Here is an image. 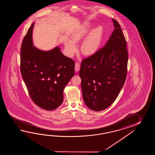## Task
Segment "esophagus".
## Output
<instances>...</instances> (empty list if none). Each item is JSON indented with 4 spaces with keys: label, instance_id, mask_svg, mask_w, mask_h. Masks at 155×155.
<instances>
[{
    "label": "esophagus",
    "instance_id": "34e87169",
    "mask_svg": "<svg viewBox=\"0 0 155 155\" xmlns=\"http://www.w3.org/2000/svg\"><path fill=\"white\" fill-rule=\"evenodd\" d=\"M80 69V65L79 63H75V71H79Z\"/></svg>",
    "mask_w": 155,
    "mask_h": 155
}]
</instances>
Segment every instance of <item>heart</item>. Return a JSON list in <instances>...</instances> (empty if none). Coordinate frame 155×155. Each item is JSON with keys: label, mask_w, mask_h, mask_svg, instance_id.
I'll list each match as a JSON object with an SVG mask.
<instances>
[{"label": "heart", "mask_w": 155, "mask_h": 155, "mask_svg": "<svg viewBox=\"0 0 155 155\" xmlns=\"http://www.w3.org/2000/svg\"><path fill=\"white\" fill-rule=\"evenodd\" d=\"M90 30L89 24L84 23L76 30L73 34V40L68 39L65 42L66 53L69 56H72L76 53L78 47L75 42L78 41L84 38L88 34ZM102 29L99 27L93 30L84 41L81 46V51L85 55H91L95 53L98 49L101 41Z\"/></svg>", "instance_id": "obj_1"}]
</instances>
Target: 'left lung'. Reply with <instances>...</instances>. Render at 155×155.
<instances>
[{"mask_svg":"<svg viewBox=\"0 0 155 155\" xmlns=\"http://www.w3.org/2000/svg\"><path fill=\"white\" fill-rule=\"evenodd\" d=\"M112 20L115 29L109 40L82 60L79 71L84 101L95 111L105 110L115 101L127 76V44L119 23Z\"/></svg>","mask_w":155,"mask_h":155,"instance_id":"obj_1","label":"left lung"}]
</instances>
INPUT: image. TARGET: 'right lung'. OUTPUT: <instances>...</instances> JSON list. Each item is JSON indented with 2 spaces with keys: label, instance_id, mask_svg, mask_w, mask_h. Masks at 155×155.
<instances>
[{
  "label": "right lung",
  "instance_id": "obj_1",
  "mask_svg": "<svg viewBox=\"0 0 155 155\" xmlns=\"http://www.w3.org/2000/svg\"><path fill=\"white\" fill-rule=\"evenodd\" d=\"M31 24L24 38L20 51V71L31 99L36 105L53 110L63 101V91L74 75L75 62L59 47L49 51L33 45Z\"/></svg>",
  "mask_w": 155,
  "mask_h": 155
}]
</instances>
